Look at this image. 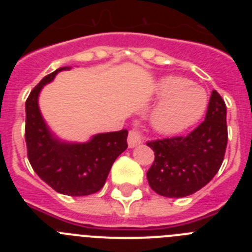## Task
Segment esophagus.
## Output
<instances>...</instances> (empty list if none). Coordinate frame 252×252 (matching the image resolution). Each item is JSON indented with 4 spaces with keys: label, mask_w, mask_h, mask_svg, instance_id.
I'll return each instance as SVG.
<instances>
[{
    "label": "esophagus",
    "mask_w": 252,
    "mask_h": 252,
    "mask_svg": "<svg viewBox=\"0 0 252 252\" xmlns=\"http://www.w3.org/2000/svg\"><path fill=\"white\" fill-rule=\"evenodd\" d=\"M142 142V136L141 133H140L139 130H131L130 133H128V139H127V144L128 148H135V146L140 145Z\"/></svg>",
    "instance_id": "esophagus-1"
}]
</instances>
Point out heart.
Here are the masks:
<instances>
[{
	"mask_svg": "<svg viewBox=\"0 0 252 252\" xmlns=\"http://www.w3.org/2000/svg\"><path fill=\"white\" fill-rule=\"evenodd\" d=\"M155 93L160 102L151 112L150 124L162 135H175L187 130L206 111V91L187 78L162 77L155 86Z\"/></svg>",
	"mask_w": 252,
	"mask_h": 252,
	"instance_id": "1",
	"label": "heart"
}]
</instances>
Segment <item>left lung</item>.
Here are the masks:
<instances>
[{
	"instance_id": "obj_1",
	"label": "left lung",
	"mask_w": 252,
	"mask_h": 252,
	"mask_svg": "<svg viewBox=\"0 0 252 252\" xmlns=\"http://www.w3.org/2000/svg\"><path fill=\"white\" fill-rule=\"evenodd\" d=\"M226 104L212 91L206 119L187 136L148 142L155 160L146 173L149 186L162 197L190 195L221 168L227 146Z\"/></svg>"
}]
</instances>
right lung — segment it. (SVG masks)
Wrapping results in <instances>:
<instances>
[{"label":"right lung","mask_w":252,"mask_h":252,"mask_svg":"<svg viewBox=\"0 0 252 252\" xmlns=\"http://www.w3.org/2000/svg\"><path fill=\"white\" fill-rule=\"evenodd\" d=\"M70 66H63L39 82L28 97L25 140L28 158L34 171L60 194L81 197L98 192L111 166L127 149V130L93 135L86 142H69L55 135L40 112L43 87Z\"/></svg>","instance_id":"add662e5"}]
</instances>
